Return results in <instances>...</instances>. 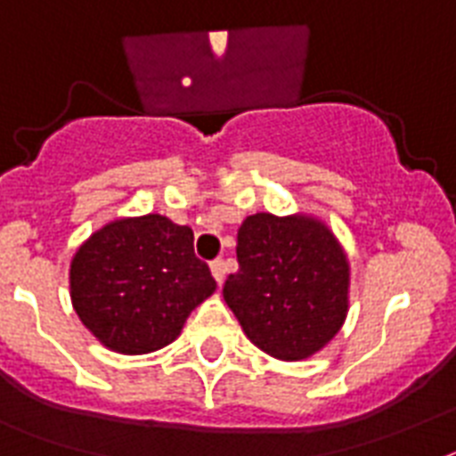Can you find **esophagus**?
Listing matches in <instances>:
<instances>
[{
  "instance_id": "esophagus-1",
  "label": "esophagus",
  "mask_w": 456,
  "mask_h": 456,
  "mask_svg": "<svg viewBox=\"0 0 456 456\" xmlns=\"http://www.w3.org/2000/svg\"><path fill=\"white\" fill-rule=\"evenodd\" d=\"M210 272H213V279L217 281V286H222L224 283V273H227V265L222 260H216L210 265Z\"/></svg>"
}]
</instances>
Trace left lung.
Here are the masks:
<instances>
[{
  "label": "left lung",
  "mask_w": 456,
  "mask_h": 456,
  "mask_svg": "<svg viewBox=\"0 0 456 456\" xmlns=\"http://www.w3.org/2000/svg\"><path fill=\"white\" fill-rule=\"evenodd\" d=\"M239 272L222 288L250 342L279 361L316 356L349 314V255L314 213H255L239 229Z\"/></svg>",
  "instance_id": "1"
}]
</instances>
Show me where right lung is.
Returning a JSON list of instances; mask_svg holds the SVG:
<instances>
[{
    "instance_id": "1",
    "label": "right lung",
    "mask_w": 456,
    "mask_h": 456,
    "mask_svg": "<svg viewBox=\"0 0 456 456\" xmlns=\"http://www.w3.org/2000/svg\"><path fill=\"white\" fill-rule=\"evenodd\" d=\"M216 288L194 255L191 227L159 213L107 222L69 262L72 309L105 349L124 356L175 342Z\"/></svg>"
}]
</instances>
